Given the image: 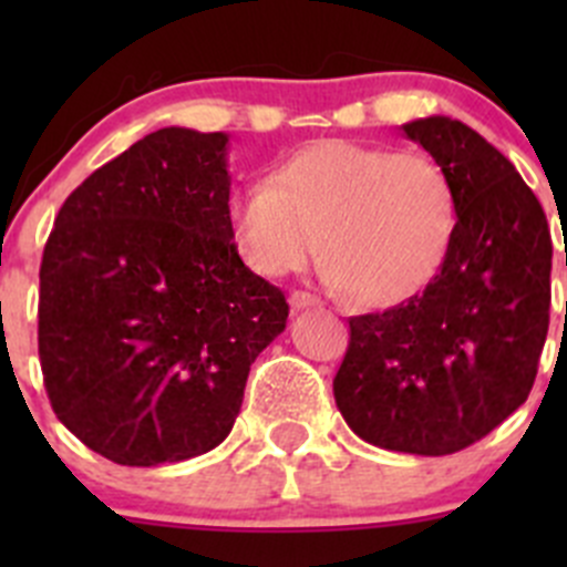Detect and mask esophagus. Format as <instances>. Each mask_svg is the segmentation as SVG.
<instances>
[{"label": "esophagus", "instance_id": "esophagus-1", "mask_svg": "<svg viewBox=\"0 0 567 567\" xmlns=\"http://www.w3.org/2000/svg\"><path fill=\"white\" fill-rule=\"evenodd\" d=\"M290 307H293V310H307V307H320V299H318V296L307 293V290H293V293H290Z\"/></svg>", "mask_w": 567, "mask_h": 567}]
</instances>
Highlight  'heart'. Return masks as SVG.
<instances>
[{
    "mask_svg": "<svg viewBox=\"0 0 567 567\" xmlns=\"http://www.w3.org/2000/svg\"><path fill=\"white\" fill-rule=\"evenodd\" d=\"M233 241L260 277H288L320 255L329 282L359 305L409 301L442 271L458 233V192L427 153L320 140L251 181L227 205Z\"/></svg>",
    "mask_w": 567,
    "mask_h": 567,
    "instance_id": "heart-1",
    "label": "heart"
}]
</instances>
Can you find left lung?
Segmentation results:
<instances>
[{
  "mask_svg": "<svg viewBox=\"0 0 567 567\" xmlns=\"http://www.w3.org/2000/svg\"><path fill=\"white\" fill-rule=\"evenodd\" d=\"M455 183L458 233L422 293L348 320L334 375L348 427L375 447L450 455L529 398L551 307V233L511 162L461 120L403 125Z\"/></svg>",
  "mask_w": 567,
  "mask_h": 567,
  "instance_id": "1",
  "label": "left lung"
}]
</instances>
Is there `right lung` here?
Here are the masks:
<instances>
[{
    "label": "right lung",
    "instance_id": "add662e5",
    "mask_svg": "<svg viewBox=\"0 0 567 567\" xmlns=\"http://www.w3.org/2000/svg\"><path fill=\"white\" fill-rule=\"evenodd\" d=\"M227 134L158 128L62 203L40 262L38 353L56 420L120 466L233 431L288 301L233 241Z\"/></svg>",
    "mask_w": 567,
    "mask_h": 567
}]
</instances>
